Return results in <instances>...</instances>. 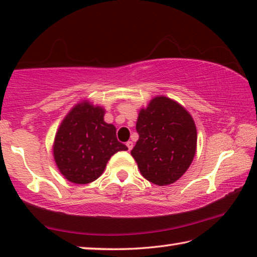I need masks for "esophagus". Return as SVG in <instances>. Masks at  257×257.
<instances>
[{
    "label": "esophagus",
    "mask_w": 257,
    "mask_h": 257,
    "mask_svg": "<svg viewBox=\"0 0 257 257\" xmlns=\"http://www.w3.org/2000/svg\"><path fill=\"white\" fill-rule=\"evenodd\" d=\"M126 146H127L128 151H131V149L133 148V142L132 141H127V142H126Z\"/></svg>",
    "instance_id": "34e87169"
}]
</instances>
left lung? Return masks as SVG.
<instances>
[{
    "label": "left lung",
    "mask_w": 257,
    "mask_h": 257,
    "mask_svg": "<svg viewBox=\"0 0 257 257\" xmlns=\"http://www.w3.org/2000/svg\"><path fill=\"white\" fill-rule=\"evenodd\" d=\"M137 132L139 140L131 155L148 181L164 186L187 171L196 152V127L178 102L167 96L153 98L140 110Z\"/></svg>",
    "instance_id": "left-lung-1"
}]
</instances>
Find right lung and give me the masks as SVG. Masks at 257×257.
Listing matches in <instances>:
<instances>
[{"label":"right lung","mask_w":257,"mask_h":257,"mask_svg":"<svg viewBox=\"0 0 257 257\" xmlns=\"http://www.w3.org/2000/svg\"><path fill=\"white\" fill-rule=\"evenodd\" d=\"M103 117V108L84 101L74 105L60 125L53 146L54 159L71 183H92L103 173L113 154L127 151L117 140L115 126L106 124Z\"/></svg>","instance_id":"1"}]
</instances>
